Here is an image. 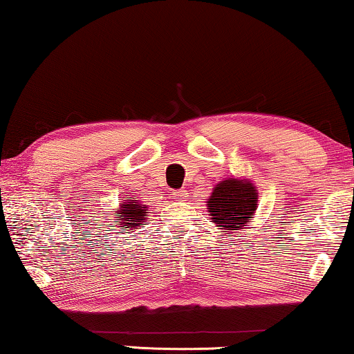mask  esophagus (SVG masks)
<instances>
[{"instance_id": "obj_1", "label": "esophagus", "mask_w": 354, "mask_h": 354, "mask_svg": "<svg viewBox=\"0 0 354 354\" xmlns=\"http://www.w3.org/2000/svg\"><path fill=\"white\" fill-rule=\"evenodd\" d=\"M187 195H188V193H187V190H183V188H180V190H174L172 192V196L176 198V200H178V201L185 200Z\"/></svg>"}]
</instances>
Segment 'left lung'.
I'll return each mask as SVG.
<instances>
[{"label":"left lung","mask_w":354,"mask_h":354,"mask_svg":"<svg viewBox=\"0 0 354 354\" xmlns=\"http://www.w3.org/2000/svg\"><path fill=\"white\" fill-rule=\"evenodd\" d=\"M258 190L248 178H227L217 183L207 198L211 222L227 232L240 230L253 219Z\"/></svg>","instance_id":"obj_1"}]
</instances>
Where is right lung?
I'll return each mask as SVG.
<instances>
[{
  "mask_svg": "<svg viewBox=\"0 0 354 354\" xmlns=\"http://www.w3.org/2000/svg\"><path fill=\"white\" fill-rule=\"evenodd\" d=\"M118 214L119 216L114 219L113 227H125L129 230L125 234H130V230L145 227L143 222L147 221L148 207L138 203V200H122L118 207Z\"/></svg>",
  "mask_w": 354,
  "mask_h": 354,
  "instance_id": "1",
  "label": "right lung"
}]
</instances>
